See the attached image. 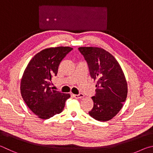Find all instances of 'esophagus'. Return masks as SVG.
<instances>
[{
	"label": "esophagus",
	"instance_id": "1",
	"mask_svg": "<svg viewBox=\"0 0 153 153\" xmlns=\"http://www.w3.org/2000/svg\"><path fill=\"white\" fill-rule=\"evenodd\" d=\"M72 96H73V97H74V98H76V99H81V98H83L84 97V95L82 94V93H80L79 95H72Z\"/></svg>",
	"mask_w": 153,
	"mask_h": 153
}]
</instances>
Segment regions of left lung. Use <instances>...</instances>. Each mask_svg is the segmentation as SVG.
Returning <instances> with one entry per match:
<instances>
[{
  "label": "left lung",
  "mask_w": 153,
  "mask_h": 153,
  "mask_svg": "<svg viewBox=\"0 0 153 153\" xmlns=\"http://www.w3.org/2000/svg\"><path fill=\"white\" fill-rule=\"evenodd\" d=\"M91 77L96 82V94L90 116L100 122L111 120L122 108L128 94L125 75L118 62L108 51L97 47H80Z\"/></svg>",
  "instance_id": "left-lung-1"
}]
</instances>
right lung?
<instances>
[{"label":"right lung","mask_w":153,"mask_h":153,"mask_svg":"<svg viewBox=\"0 0 153 153\" xmlns=\"http://www.w3.org/2000/svg\"><path fill=\"white\" fill-rule=\"evenodd\" d=\"M71 47L49 48L35 55L27 66L21 81V93L25 103L36 116L46 120L64 109L68 93L53 89L51 81L58 73L59 64Z\"/></svg>","instance_id":"add662e5"}]
</instances>
